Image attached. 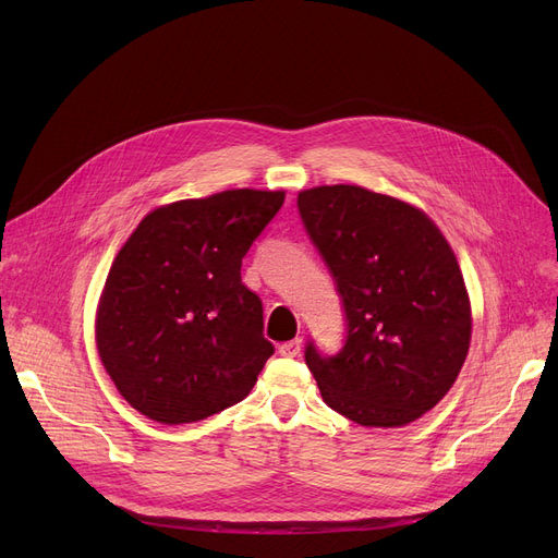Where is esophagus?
Here are the masks:
<instances>
[{"label":"esophagus","mask_w":558,"mask_h":558,"mask_svg":"<svg viewBox=\"0 0 558 558\" xmlns=\"http://www.w3.org/2000/svg\"><path fill=\"white\" fill-rule=\"evenodd\" d=\"M301 345H303L301 339H291V341H284L278 345V353L282 357H296L301 353Z\"/></svg>","instance_id":"esophagus-1"}]
</instances>
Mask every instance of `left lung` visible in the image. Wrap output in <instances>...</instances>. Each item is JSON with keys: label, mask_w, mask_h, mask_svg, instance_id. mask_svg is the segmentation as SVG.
<instances>
[{"label": "left lung", "mask_w": 558, "mask_h": 558, "mask_svg": "<svg viewBox=\"0 0 558 558\" xmlns=\"http://www.w3.org/2000/svg\"><path fill=\"white\" fill-rule=\"evenodd\" d=\"M299 213L345 316L337 355L305 345L320 396L364 427L421 418L471 345V301L450 244L414 205L357 185L305 190Z\"/></svg>", "instance_id": "1"}]
</instances>
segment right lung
Listing matches in <instances>:
<instances>
[{"instance_id":"add662e5","label":"right lung","mask_w":558,"mask_h":558,"mask_svg":"<svg viewBox=\"0 0 558 558\" xmlns=\"http://www.w3.org/2000/svg\"><path fill=\"white\" fill-rule=\"evenodd\" d=\"M284 192L226 190L146 215L117 253L97 310V348L117 391L146 418L196 423L248 396L274 355L242 259Z\"/></svg>"}]
</instances>
